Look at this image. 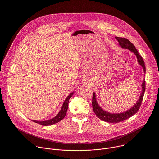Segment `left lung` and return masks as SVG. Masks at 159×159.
Masks as SVG:
<instances>
[{
    "mask_svg": "<svg viewBox=\"0 0 159 159\" xmlns=\"http://www.w3.org/2000/svg\"><path fill=\"white\" fill-rule=\"evenodd\" d=\"M115 38L118 40L119 42L120 45L122 48L124 49H127L130 50L131 52H134L135 55L137 57L138 59V63L143 67L144 69V73H146V66L144 64V61L141 57V56L139 54L138 50L136 49V47L134 46V44L131 43L130 41H129L128 39L125 38H121V37H117L115 36ZM146 90V82L145 80H144L143 84H142V92L141 93V95L139 97V98L138 99V102H136V105H134L131 108H130L129 110L121 113H111L109 112H107L105 110H103L98 104L96 98H95V93H93V97H92V107H93V110L97 116L106 122L108 123H117L121 122L128 118H129L132 116H133L134 114H136L141 105L143 97L144 95Z\"/></svg>",
    "mask_w": 159,
    "mask_h": 159,
    "instance_id": "1",
    "label": "left lung"
}]
</instances>
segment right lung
<instances>
[{"mask_svg": "<svg viewBox=\"0 0 159 159\" xmlns=\"http://www.w3.org/2000/svg\"><path fill=\"white\" fill-rule=\"evenodd\" d=\"M74 94V92L71 93L69 96H67V97L66 98V99L65 100L62 107L61 108V110H60V111L59 112V113L53 118L47 120V121H35V120H32L33 122L36 123L38 124H39L42 126H49L55 123H57L58 122H59L60 121H61L66 116L67 111V108H68V104H69V99L71 98L72 95Z\"/></svg>", "mask_w": 159, "mask_h": 159, "instance_id": "obj_1", "label": "right lung"}]
</instances>
